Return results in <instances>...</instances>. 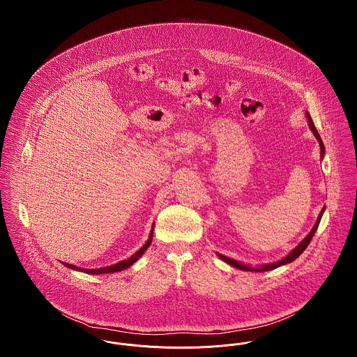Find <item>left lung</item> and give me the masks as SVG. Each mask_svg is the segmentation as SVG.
I'll return each instance as SVG.
<instances>
[{
    "mask_svg": "<svg viewBox=\"0 0 357 357\" xmlns=\"http://www.w3.org/2000/svg\"><path fill=\"white\" fill-rule=\"evenodd\" d=\"M306 119H307V124H309V128H310V131L313 132V135L316 136V139L319 140V144H320V153H321V159L324 158V153H325V147H324L323 140H321V137L319 135V132H317V130H316V127H314V124H313V120L310 118V115H309V112H306ZM324 211H325V206L323 207V210L320 211V214H319V218H317V221L314 223V226L312 227V230H310V233L306 236L288 255H285L284 258H281V259H278V261H274V262H269V264H262V265H258V266H250V265H245L243 262H241V261H237V259H233V258H229V257H226V255H220V253H217V255L221 258L222 261H225L226 264H229L230 266H234V268H237L239 271H246V272H268V271H273V269H277V268H280V266H284V265H287V264H290V262H293L296 258H298L300 255H303V252L305 250L306 248H307V245H309V242L312 241V238L314 236V233L317 231V227H319V225H320V221H321V217H323Z\"/></svg>",
    "mask_w": 357,
    "mask_h": 357,
    "instance_id": "1",
    "label": "left lung"
}]
</instances>
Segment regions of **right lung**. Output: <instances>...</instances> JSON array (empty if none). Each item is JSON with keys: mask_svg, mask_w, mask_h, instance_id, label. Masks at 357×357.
Instances as JSON below:
<instances>
[{"mask_svg": "<svg viewBox=\"0 0 357 357\" xmlns=\"http://www.w3.org/2000/svg\"><path fill=\"white\" fill-rule=\"evenodd\" d=\"M153 226H155V223H153V227H151L150 237L147 239V242L136 252L135 255H131V257L127 258V259L119 261L118 264H114V265H109V266H104V268H100V269H84V268H79V266H75V265L67 264V262H63V265L67 266L69 269H72V271L86 273V274H107V273H116L120 272V271H124V269L130 268L131 265H134L136 261H137L142 255H144V252L149 249V246L151 245V242H153Z\"/></svg>", "mask_w": 357, "mask_h": 357, "instance_id": "right-lung-1", "label": "right lung"}]
</instances>
